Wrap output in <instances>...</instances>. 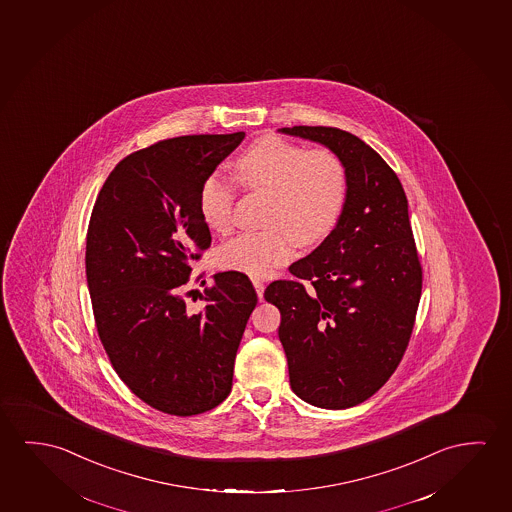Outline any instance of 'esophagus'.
<instances>
[{
  "label": "esophagus",
  "mask_w": 512,
  "mask_h": 512,
  "mask_svg": "<svg viewBox=\"0 0 512 512\" xmlns=\"http://www.w3.org/2000/svg\"><path fill=\"white\" fill-rule=\"evenodd\" d=\"M253 287H255V291H257V296H259L260 301L264 298V282L259 280V278H253Z\"/></svg>",
  "instance_id": "34e87169"
}]
</instances>
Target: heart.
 <instances>
[{
  "mask_svg": "<svg viewBox=\"0 0 512 512\" xmlns=\"http://www.w3.org/2000/svg\"><path fill=\"white\" fill-rule=\"evenodd\" d=\"M237 172L246 188L269 193L264 223L223 244L221 268L269 276L284 266L296 246L319 243L339 223L347 198V170L330 149H303L266 136L244 150ZM234 182L213 173L200 189V213L207 227L227 234L234 225Z\"/></svg>",
  "mask_w": 512,
  "mask_h": 512,
  "instance_id": "obj_1",
  "label": "heart"
}]
</instances>
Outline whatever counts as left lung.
I'll return each instance as SVG.
<instances>
[{
	"instance_id": "8db88e82",
	"label": "left lung",
	"mask_w": 512,
	"mask_h": 512,
	"mask_svg": "<svg viewBox=\"0 0 512 512\" xmlns=\"http://www.w3.org/2000/svg\"><path fill=\"white\" fill-rule=\"evenodd\" d=\"M333 150L347 170V198L330 236L276 280L291 388L324 409L353 408L401 363L422 294V266L399 177L358 136L324 126L278 129Z\"/></svg>"
}]
</instances>
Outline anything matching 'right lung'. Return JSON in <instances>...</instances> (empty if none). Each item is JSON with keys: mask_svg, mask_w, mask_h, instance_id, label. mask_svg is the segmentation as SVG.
I'll return each mask as SVG.
<instances>
[{"mask_svg": "<svg viewBox=\"0 0 512 512\" xmlns=\"http://www.w3.org/2000/svg\"><path fill=\"white\" fill-rule=\"evenodd\" d=\"M243 138L193 134L136 150L113 168L88 223V291L104 351L136 397L175 417L227 399L257 305L239 271L213 276L202 310L184 299L191 260L211 246L200 189Z\"/></svg>", "mask_w": 512, "mask_h": 512, "instance_id": "1", "label": "right lung"}]
</instances>
